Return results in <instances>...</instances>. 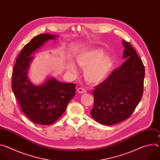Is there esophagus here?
Returning a JSON list of instances; mask_svg holds the SVG:
<instances>
[{"instance_id":"obj_1","label":"esophagus","mask_w":160,"mask_h":160,"mask_svg":"<svg viewBox=\"0 0 160 160\" xmlns=\"http://www.w3.org/2000/svg\"><path fill=\"white\" fill-rule=\"evenodd\" d=\"M77 92L79 93V94H84V93H86V90L83 88H78V90H77Z\"/></svg>"}]
</instances>
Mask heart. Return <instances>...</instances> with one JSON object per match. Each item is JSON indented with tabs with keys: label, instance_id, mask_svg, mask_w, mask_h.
Here are the masks:
<instances>
[{
	"label": "heart",
	"instance_id": "b5f03b06",
	"mask_svg": "<svg viewBox=\"0 0 160 160\" xmlns=\"http://www.w3.org/2000/svg\"><path fill=\"white\" fill-rule=\"evenodd\" d=\"M78 65L85 69L84 77L90 83H99L106 80L112 72L115 61L109 56H106L104 50L92 48L80 52L76 57ZM68 71L76 73L75 64L69 62L66 65Z\"/></svg>",
	"mask_w": 160,
	"mask_h": 160
}]
</instances>
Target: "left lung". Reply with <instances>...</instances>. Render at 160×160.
<instances>
[{
  "mask_svg": "<svg viewBox=\"0 0 160 160\" xmlns=\"http://www.w3.org/2000/svg\"><path fill=\"white\" fill-rule=\"evenodd\" d=\"M126 61L93 91L91 116L98 122L111 125L130 117L143 94L145 69L131 44L122 40Z\"/></svg>",
  "mask_w": 160,
  "mask_h": 160,
  "instance_id": "obj_1",
  "label": "left lung"
}]
</instances>
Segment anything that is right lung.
I'll return each mask as SVG.
<instances>
[{
  "label": "right lung",
  "mask_w": 160,
  "mask_h": 160,
  "mask_svg": "<svg viewBox=\"0 0 160 160\" xmlns=\"http://www.w3.org/2000/svg\"><path fill=\"white\" fill-rule=\"evenodd\" d=\"M57 35L40 34L25 45L16 58L12 76V89L22 111L36 124L48 125L54 123L65 111L68 104L75 96V84L62 83L54 78L35 85L27 73L33 59L31 56L49 40Z\"/></svg>",
  "instance_id": "obj_1"
}]
</instances>
